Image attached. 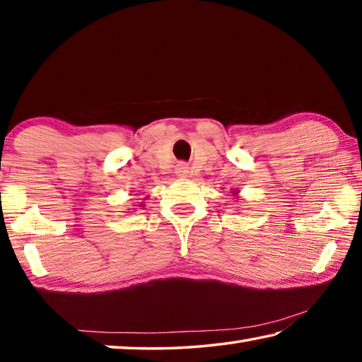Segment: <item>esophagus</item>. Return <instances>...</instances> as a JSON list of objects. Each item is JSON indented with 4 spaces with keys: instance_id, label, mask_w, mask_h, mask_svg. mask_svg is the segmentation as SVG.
Returning a JSON list of instances; mask_svg holds the SVG:
<instances>
[{
    "instance_id": "obj_1",
    "label": "esophagus",
    "mask_w": 362,
    "mask_h": 362,
    "mask_svg": "<svg viewBox=\"0 0 362 362\" xmlns=\"http://www.w3.org/2000/svg\"><path fill=\"white\" fill-rule=\"evenodd\" d=\"M175 170H177V175H179V177H185L187 173H188V168H187V164H179Z\"/></svg>"
}]
</instances>
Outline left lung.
<instances>
[{
	"label": "left lung",
	"instance_id": "obj_1",
	"mask_svg": "<svg viewBox=\"0 0 362 362\" xmlns=\"http://www.w3.org/2000/svg\"><path fill=\"white\" fill-rule=\"evenodd\" d=\"M233 193V196H238V193H240V192H238V189H235V192H231ZM238 198H240V196H238Z\"/></svg>",
	"mask_w": 362,
	"mask_h": 362
}]
</instances>
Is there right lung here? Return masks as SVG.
I'll return each instance as SVG.
<instances>
[{"label": "right lung", "mask_w": 362, "mask_h": 362, "mask_svg": "<svg viewBox=\"0 0 362 362\" xmlns=\"http://www.w3.org/2000/svg\"><path fill=\"white\" fill-rule=\"evenodd\" d=\"M144 206H145V204H140V207H144Z\"/></svg>", "instance_id": "obj_1"}]
</instances>
